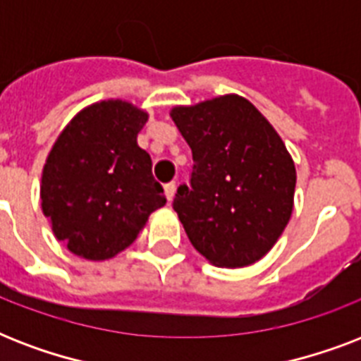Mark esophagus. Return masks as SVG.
I'll list each match as a JSON object with an SVG mask.
<instances>
[{"instance_id":"obj_1","label":"esophagus","mask_w":361,"mask_h":361,"mask_svg":"<svg viewBox=\"0 0 361 361\" xmlns=\"http://www.w3.org/2000/svg\"><path fill=\"white\" fill-rule=\"evenodd\" d=\"M164 192H166V198H169V200H172L176 195V181H170V183H166V185H164Z\"/></svg>"}]
</instances>
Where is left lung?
Instances as JSON below:
<instances>
[{"label": "left lung", "instance_id": "1", "mask_svg": "<svg viewBox=\"0 0 361 361\" xmlns=\"http://www.w3.org/2000/svg\"><path fill=\"white\" fill-rule=\"evenodd\" d=\"M170 118L192 152L174 209L192 247L219 268L266 257L294 209L296 166L279 133L236 93L178 104Z\"/></svg>", "mask_w": 361, "mask_h": 361}]
</instances>
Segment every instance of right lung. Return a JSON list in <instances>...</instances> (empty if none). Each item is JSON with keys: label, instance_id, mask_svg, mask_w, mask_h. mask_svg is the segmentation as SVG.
Returning <instances> with one entry per match:
<instances>
[{"label": "right lung", "instance_id": "obj_1", "mask_svg": "<svg viewBox=\"0 0 361 361\" xmlns=\"http://www.w3.org/2000/svg\"><path fill=\"white\" fill-rule=\"evenodd\" d=\"M146 110L123 99L84 106L54 142L41 178V208L56 240L86 260L125 251L163 208L152 159L136 136Z\"/></svg>", "mask_w": 361, "mask_h": 361}]
</instances>
